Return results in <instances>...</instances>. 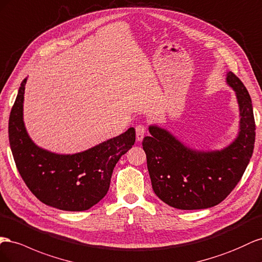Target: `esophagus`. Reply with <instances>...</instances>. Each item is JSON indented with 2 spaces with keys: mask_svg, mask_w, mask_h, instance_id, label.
Segmentation results:
<instances>
[{
  "mask_svg": "<svg viewBox=\"0 0 262 262\" xmlns=\"http://www.w3.org/2000/svg\"><path fill=\"white\" fill-rule=\"evenodd\" d=\"M145 133H146V127L144 125H137L136 126V138L138 141L143 140L144 136H145Z\"/></svg>",
  "mask_w": 262,
  "mask_h": 262,
  "instance_id": "esophagus-1",
  "label": "esophagus"
}]
</instances>
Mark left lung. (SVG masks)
<instances>
[{"mask_svg":"<svg viewBox=\"0 0 262 262\" xmlns=\"http://www.w3.org/2000/svg\"><path fill=\"white\" fill-rule=\"evenodd\" d=\"M228 84L236 91L241 110V132L221 151H195L157 126L143 140L154 192L164 203L180 210H201L220 204L247 168L255 147L256 124L250 95L231 71Z\"/></svg>","mask_w":262,"mask_h":262,"instance_id":"left-lung-1","label":"left lung"}]
</instances>
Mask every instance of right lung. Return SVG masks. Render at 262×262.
I'll return each instance as SVG.
<instances>
[{
  "mask_svg": "<svg viewBox=\"0 0 262 262\" xmlns=\"http://www.w3.org/2000/svg\"><path fill=\"white\" fill-rule=\"evenodd\" d=\"M26 79L21 81L9 119L13 158L27 188L46 205L62 211L91 208L106 195L114 167L135 143V129L76 155L51 154L28 137L23 122Z\"/></svg>",
  "mask_w": 262,
  "mask_h": 262,
  "instance_id": "add662e5",
  "label": "right lung"
}]
</instances>
